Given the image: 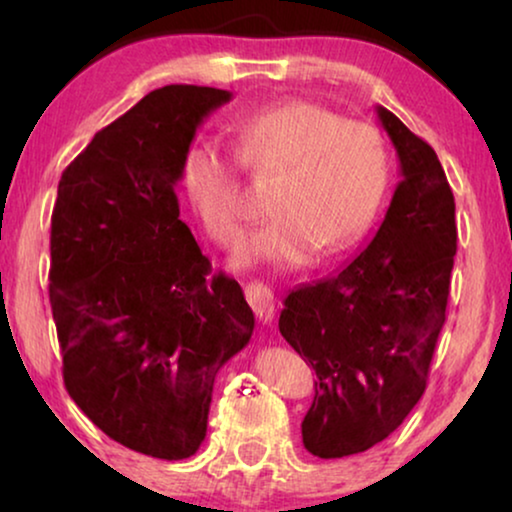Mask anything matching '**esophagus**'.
Segmentation results:
<instances>
[{
  "label": "esophagus",
  "instance_id": "obj_1",
  "mask_svg": "<svg viewBox=\"0 0 512 512\" xmlns=\"http://www.w3.org/2000/svg\"><path fill=\"white\" fill-rule=\"evenodd\" d=\"M244 293H247L249 305L254 307L256 319L261 321V324H272V319H275V307H277L275 291L263 282H251L247 284Z\"/></svg>",
  "mask_w": 512,
  "mask_h": 512
}]
</instances>
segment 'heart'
I'll list each match as a JSON object with an SVG mask.
<instances>
[{
  "label": "heart",
  "mask_w": 512,
  "mask_h": 512,
  "mask_svg": "<svg viewBox=\"0 0 512 512\" xmlns=\"http://www.w3.org/2000/svg\"><path fill=\"white\" fill-rule=\"evenodd\" d=\"M233 153L244 172L272 177L265 198L272 216L244 240L237 268H296L314 247L342 249L368 226L387 188L380 132L307 100L244 116L235 125ZM236 164L214 142H195L181 165L188 202L221 244L235 242L247 219Z\"/></svg>",
  "instance_id": "obj_1"
}]
</instances>
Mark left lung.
Instances as JSON below:
<instances>
[{
    "label": "left lung",
    "instance_id": "1",
    "mask_svg": "<svg viewBox=\"0 0 512 512\" xmlns=\"http://www.w3.org/2000/svg\"><path fill=\"white\" fill-rule=\"evenodd\" d=\"M377 116L401 160L382 226L345 268L293 289L279 314V333L317 373L303 445L321 459L382 443L422 398L457 254L436 151L389 109Z\"/></svg>",
    "mask_w": 512,
    "mask_h": 512
}]
</instances>
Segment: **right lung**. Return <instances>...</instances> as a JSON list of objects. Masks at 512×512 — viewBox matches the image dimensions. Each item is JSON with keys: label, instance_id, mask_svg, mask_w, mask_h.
<instances>
[{"label": "right lung", "instance_id": "obj_1", "mask_svg": "<svg viewBox=\"0 0 512 512\" xmlns=\"http://www.w3.org/2000/svg\"><path fill=\"white\" fill-rule=\"evenodd\" d=\"M228 90L165 86L97 132L58 184L51 310L74 403L111 440L179 461L207 436L214 380L254 312L179 219L174 186Z\"/></svg>", "mask_w": 512, "mask_h": 512}]
</instances>
